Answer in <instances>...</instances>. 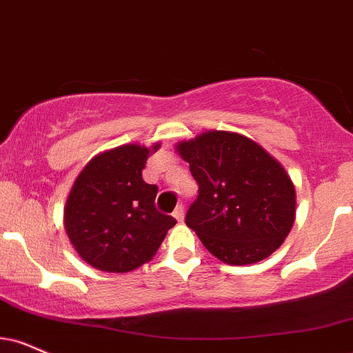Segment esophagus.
I'll return each mask as SVG.
<instances>
[{
  "label": "esophagus",
  "instance_id": "1",
  "mask_svg": "<svg viewBox=\"0 0 353 353\" xmlns=\"http://www.w3.org/2000/svg\"><path fill=\"white\" fill-rule=\"evenodd\" d=\"M174 219L177 220V222H184V207L182 205H177L176 210H174Z\"/></svg>",
  "mask_w": 353,
  "mask_h": 353
}]
</instances>
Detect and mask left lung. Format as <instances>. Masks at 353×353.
<instances>
[{
  "label": "left lung",
  "instance_id": "left-lung-1",
  "mask_svg": "<svg viewBox=\"0 0 353 353\" xmlns=\"http://www.w3.org/2000/svg\"><path fill=\"white\" fill-rule=\"evenodd\" d=\"M199 184L185 223L227 265H253L283 245L296 219L290 174L261 144L209 130L176 144Z\"/></svg>",
  "mask_w": 353,
  "mask_h": 353
}]
</instances>
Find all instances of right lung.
<instances>
[{
    "instance_id": "add662e5",
    "label": "right lung",
    "mask_w": 353,
    "mask_h": 353,
    "mask_svg": "<svg viewBox=\"0 0 353 353\" xmlns=\"http://www.w3.org/2000/svg\"><path fill=\"white\" fill-rule=\"evenodd\" d=\"M138 143L112 148L88 161L67 195L63 227L87 265L128 273L151 261L176 220L156 210L158 188L143 181L152 152Z\"/></svg>"
}]
</instances>
